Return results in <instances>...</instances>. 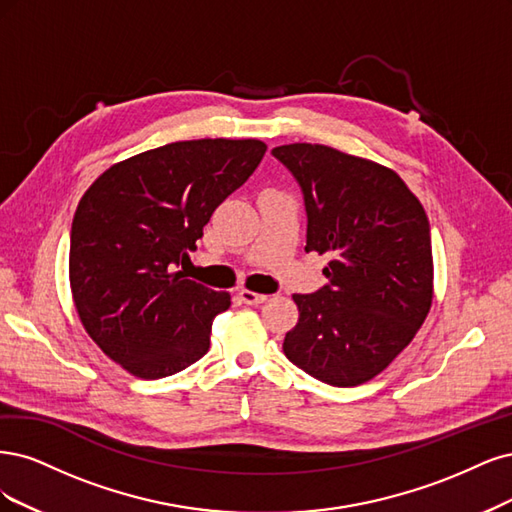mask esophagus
<instances>
[{
  "instance_id": "obj_1",
  "label": "esophagus",
  "mask_w": 512,
  "mask_h": 512,
  "mask_svg": "<svg viewBox=\"0 0 512 512\" xmlns=\"http://www.w3.org/2000/svg\"><path fill=\"white\" fill-rule=\"evenodd\" d=\"M238 298H240L244 304H249V306H259V304H263V302L268 300V295L255 293V291H251V289H240V291H238Z\"/></svg>"
}]
</instances>
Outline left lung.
Listing matches in <instances>:
<instances>
[{"label":"left lung","instance_id":"obj_1","mask_svg":"<svg viewBox=\"0 0 512 512\" xmlns=\"http://www.w3.org/2000/svg\"><path fill=\"white\" fill-rule=\"evenodd\" d=\"M298 178L308 214L306 253H327V285L295 293L289 361L319 381L355 387L381 374L423 325L434 300L427 214L381 163L325 144L272 148Z\"/></svg>","mask_w":512,"mask_h":512}]
</instances>
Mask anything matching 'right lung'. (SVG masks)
<instances>
[{
    "instance_id": "obj_1",
    "label": "right lung",
    "mask_w": 512,
    "mask_h": 512,
    "mask_svg": "<svg viewBox=\"0 0 512 512\" xmlns=\"http://www.w3.org/2000/svg\"><path fill=\"white\" fill-rule=\"evenodd\" d=\"M266 148L255 138L172 142L114 163L80 197L72 300L91 340L129 374L155 381L208 353L212 321L232 295L174 270Z\"/></svg>"
}]
</instances>
